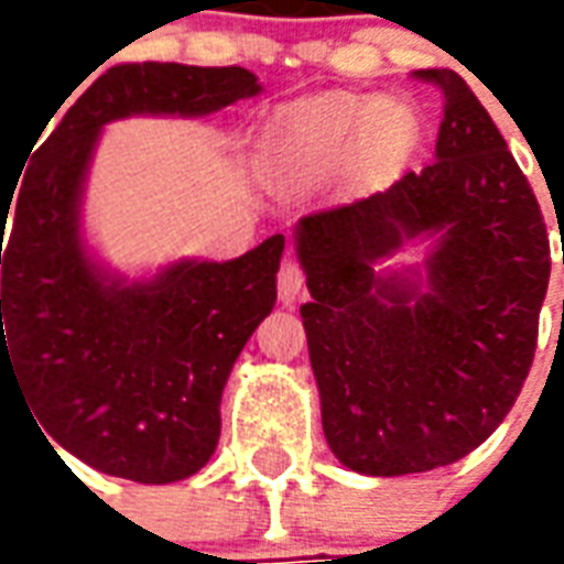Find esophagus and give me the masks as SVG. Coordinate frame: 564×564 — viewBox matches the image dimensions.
Returning <instances> with one entry per match:
<instances>
[{
    "label": "esophagus",
    "instance_id": "obj_1",
    "mask_svg": "<svg viewBox=\"0 0 564 564\" xmlns=\"http://www.w3.org/2000/svg\"><path fill=\"white\" fill-rule=\"evenodd\" d=\"M302 290H305V274L299 269V262L295 259H283L281 271H278V299L286 307H293Z\"/></svg>",
    "mask_w": 564,
    "mask_h": 564
}]
</instances>
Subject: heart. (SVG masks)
I'll return each mask as SVG.
<instances>
[{
	"label": "heart",
	"mask_w": 564,
	"mask_h": 564,
	"mask_svg": "<svg viewBox=\"0 0 564 564\" xmlns=\"http://www.w3.org/2000/svg\"><path fill=\"white\" fill-rule=\"evenodd\" d=\"M362 139L371 160L395 162L420 139L416 111L402 99L366 93H326L283 108L265 139V169L278 184H293L329 165Z\"/></svg>",
	"instance_id": "1"
}]
</instances>
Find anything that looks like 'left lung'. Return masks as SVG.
Wrapping results in <instances>:
<instances>
[{
	"label": "left lung",
	"mask_w": 564,
	"mask_h": 564,
	"mask_svg": "<svg viewBox=\"0 0 564 564\" xmlns=\"http://www.w3.org/2000/svg\"><path fill=\"white\" fill-rule=\"evenodd\" d=\"M416 75L444 96L435 162L295 223L323 432L368 477L432 471L496 432L550 283L544 217L492 117L456 72ZM411 243L424 262L392 267Z\"/></svg>",
	"instance_id": "obj_1"
}]
</instances>
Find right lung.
I'll use <instances>...</instances> for the list:
<instances>
[{"label": "right lung", "instance_id": "add662e5", "mask_svg": "<svg viewBox=\"0 0 564 564\" xmlns=\"http://www.w3.org/2000/svg\"><path fill=\"white\" fill-rule=\"evenodd\" d=\"M259 93L241 66L108 68L47 135L20 193L0 202V378L6 366L44 437L96 471L174 484L205 468L223 387L278 302L283 257V235H271L226 262L174 259L139 278L111 269L84 232L99 139L123 117H208Z\"/></svg>", "mask_w": 564, "mask_h": 564}]
</instances>
